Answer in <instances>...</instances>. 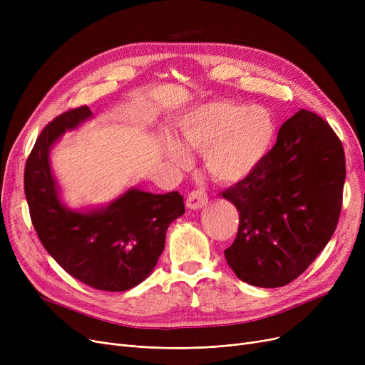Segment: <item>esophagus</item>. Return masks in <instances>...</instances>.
Returning <instances> with one entry per match:
<instances>
[{"label":"esophagus","instance_id":"obj_1","mask_svg":"<svg viewBox=\"0 0 365 365\" xmlns=\"http://www.w3.org/2000/svg\"><path fill=\"white\" fill-rule=\"evenodd\" d=\"M208 202V197L207 194L204 192V190L201 189H197V190H192L186 198V207L190 208V210H198V208H202L205 204Z\"/></svg>","mask_w":365,"mask_h":365}]
</instances>
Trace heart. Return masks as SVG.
Listing matches in <instances>:
<instances>
[{
    "instance_id": "heart-1",
    "label": "heart",
    "mask_w": 365,
    "mask_h": 365,
    "mask_svg": "<svg viewBox=\"0 0 365 365\" xmlns=\"http://www.w3.org/2000/svg\"><path fill=\"white\" fill-rule=\"evenodd\" d=\"M180 142L204 152L205 168L213 179L234 183L245 179L269 152L275 136L272 113L262 106L237 102H210L186 113L178 125ZM168 158L187 165V152L167 139Z\"/></svg>"
}]
</instances>
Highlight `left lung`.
I'll use <instances>...</instances> for the list:
<instances>
[{
  "instance_id": "obj_1",
  "label": "left lung",
  "mask_w": 365,
  "mask_h": 365,
  "mask_svg": "<svg viewBox=\"0 0 365 365\" xmlns=\"http://www.w3.org/2000/svg\"><path fill=\"white\" fill-rule=\"evenodd\" d=\"M346 163L327 121L300 109L245 179L220 195L240 212L238 234L225 250L235 275L275 289L302 275L333 237Z\"/></svg>"
}]
</instances>
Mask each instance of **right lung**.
I'll use <instances>...</instances> for the list:
<instances>
[{"instance_id":"obj_1","label":"right lung","mask_w":365,"mask_h":365,"mask_svg":"<svg viewBox=\"0 0 365 365\" xmlns=\"http://www.w3.org/2000/svg\"><path fill=\"white\" fill-rule=\"evenodd\" d=\"M91 115L72 108L50 121L25 165V195L38 238L63 269L94 290L125 292L140 284L164 250L167 227L185 213L183 197L130 189L108 208L71 212L57 197L48 152L65 130Z\"/></svg>"}]
</instances>
